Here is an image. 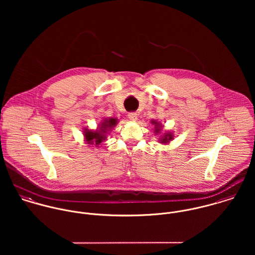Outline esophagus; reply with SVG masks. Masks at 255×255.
<instances>
[{
	"label": "esophagus",
	"instance_id": "esophagus-1",
	"mask_svg": "<svg viewBox=\"0 0 255 255\" xmlns=\"http://www.w3.org/2000/svg\"><path fill=\"white\" fill-rule=\"evenodd\" d=\"M128 116L129 120H131V121H136V119H137V114L135 112H130V113H128Z\"/></svg>",
	"mask_w": 255,
	"mask_h": 255
}]
</instances>
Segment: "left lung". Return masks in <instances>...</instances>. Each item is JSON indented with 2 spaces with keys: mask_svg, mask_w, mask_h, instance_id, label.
Returning a JSON list of instances; mask_svg holds the SVG:
<instances>
[{
  "mask_svg": "<svg viewBox=\"0 0 255 255\" xmlns=\"http://www.w3.org/2000/svg\"><path fill=\"white\" fill-rule=\"evenodd\" d=\"M156 124V123H155ZM158 130H159V128H158ZM156 131H157V129H156ZM173 138V136H172V134H166L165 136H164V138L161 140L162 142H164V143H166V142H168L170 139H172Z\"/></svg>",
  "mask_w": 255,
  "mask_h": 255,
  "instance_id": "left-lung-1",
  "label": "left lung"
}]
</instances>
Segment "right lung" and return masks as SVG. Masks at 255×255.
Segmentation results:
<instances>
[{
    "mask_svg": "<svg viewBox=\"0 0 255 255\" xmlns=\"http://www.w3.org/2000/svg\"><path fill=\"white\" fill-rule=\"evenodd\" d=\"M117 124V121H116V119H110L109 121L107 120V121H105L104 123H103V125H102V128H103V129L101 130V131H91V130H86L84 133V136H85V139H86V141H88L90 144H93L94 142H95V144L96 145H98V144H100L104 139H105V129H107V128H112V127H114L115 125Z\"/></svg>",
    "mask_w": 255,
    "mask_h": 255,
    "instance_id": "right-lung-1",
    "label": "right lung"
}]
</instances>
